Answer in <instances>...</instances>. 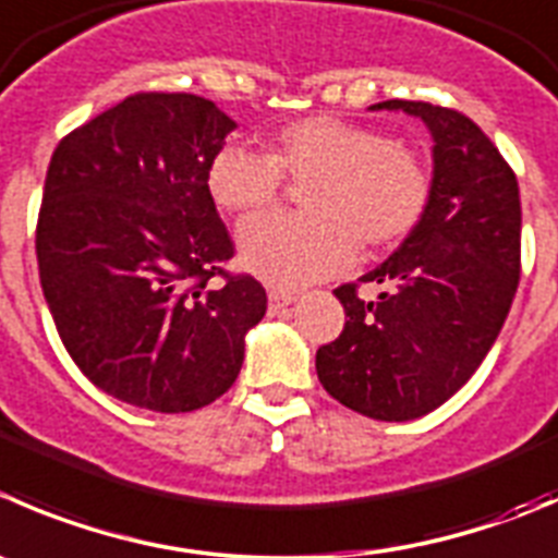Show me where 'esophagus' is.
<instances>
[{
  "label": "esophagus",
  "mask_w": 558,
  "mask_h": 558,
  "mask_svg": "<svg viewBox=\"0 0 558 558\" xmlns=\"http://www.w3.org/2000/svg\"><path fill=\"white\" fill-rule=\"evenodd\" d=\"M294 300H296V296L289 294V291L272 289V291H269V311L280 313V311H283V307H289Z\"/></svg>",
  "instance_id": "34e87169"
}]
</instances>
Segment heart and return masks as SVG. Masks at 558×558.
<instances>
[{"mask_svg": "<svg viewBox=\"0 0 558 558\" xmlns=\"http://www.w3.org/2000/svg\"><path fill=\"white\" fill-rule=\"evenodd\" d=\"M286 177L305 182L300 215H262L240 229L242 264L275 289H300L354 262L360 236L384 247L409 234L430 202L423 153L367 124L307 117L280 128L272 153L226 144L209 163L215 202L236 215L272 207Z\"/></svg>", "mask_w": 558, "mask_h": 558, "instance_id": "heart-1", "label": "heart"}]
</instances>
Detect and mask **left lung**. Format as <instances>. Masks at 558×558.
<instances>
[{"mask_svg": "<svg viewBox=\"0 0 558 558\" xmlns=\"http://www.w3.org/2000/svg\"><path fill=\"white\" fill-rule=\"evenodd\" d=\"M434 135V185L400 251L360 283L335 289L343 332L316 351V373L345 409L405 423L439 409L472 378L510 313L521 278V196L488 135L456 108L384 100ZM362 282L381 284L376 301Z\"/></svg>", "mask_w": 558, "mask_h": 558, "instance_id": "8db88e82", "label": "left lung"}]
</instances>
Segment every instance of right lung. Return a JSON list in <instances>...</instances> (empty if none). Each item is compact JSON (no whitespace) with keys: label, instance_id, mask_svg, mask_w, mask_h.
<instances>
[{"label":"right lung","instance_id":"1","mask_svg":"<svg viewBox=\"0 0 558 558\" xmlns=\"http://www.w3.org/2000/svg\"><path fill=\"white\" fill-rule=\"evenodd\" d=\"M234 128L207 97L135 92L53 149L35 234L43 294L81 373L122 403H213L267 313L264 286L226 269L234 242L209 193Z\"/></svg>","mask_w":558,"mask_h":558}]
</instances>
